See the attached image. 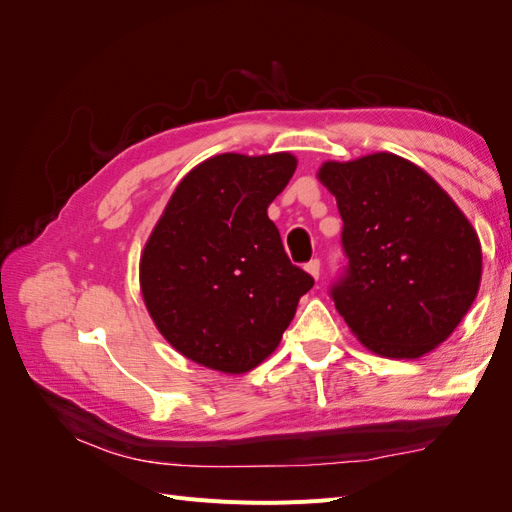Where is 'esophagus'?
<instances>
[{"mask_svg":"<svg viewBox=\"0 0 512 512\" xmlns=\"http://www.w3.org/2000/svg\"><path fill=\"white\" fill-rule=\"evenodd\" d=\"M305 271L314 277V280H318L320 277V260L318 258H314V260H309L307 265H305Z\"/></svg>","mask_w":512,"mask_h":512,"instance_id":"1","label":"esophagus"}]
</instances>
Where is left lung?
Segmentation results:
<instances>
[{
  "instance_id": "8db88e82",
  "label": "left lung",
  "mask_w": 512,
  "mask_h": 512,
  "mask_svg": "<svg viewBox=\"0 0 512 512\" xmlns=\"http://www.w3.org/2000/svg\"><path fill=\"white\" fill-rule=\"evenodd\" d=\"M344 220V275L331 286L359 342L389 359H418L451 335L480 286L476 230L423 168L371 153L318 170Z\"/></svg>"
}]
</instances>
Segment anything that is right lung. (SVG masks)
<instances>
[{
    "mask_svg": "<svg viewBox=\"0 0 512 512\" xmlns=\"http://www.w3.org/2000/svg\"><path fill=\"white\" fill-rule=\"evenodd\" d=\"M297 168L290 153H220L192 168L141 256V292L185 359L245 374L277 348L314 277L288 260L267 207Z\"/></svg>",
    "mask_w": 512,
    "mask_h": 512,
    "instance_id": "obj_1",
    "label": "right lung"
}]
</instances>
